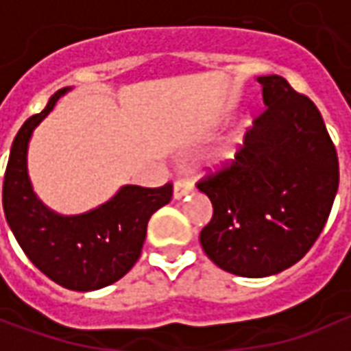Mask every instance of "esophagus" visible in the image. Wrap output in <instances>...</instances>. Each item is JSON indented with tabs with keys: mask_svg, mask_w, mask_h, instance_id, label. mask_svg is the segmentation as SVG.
<instances>
[{
	"mask_svg": "<svg viewBox=\"0 0 351 351\" xmlns=\"http://www.w3.org/2000/svg\"><path fill=\"white\" fill-rule=\"evenodd\" d=\"M191 191H193V186L188 180H176L175 186H173V197L182 199L190 195Z\"/></svg>",
	"mask_w": 351,
	"mask_h": 351,
	"instance_id": "esophagus-1",
	"label": "esophagus"
}]
</instances>
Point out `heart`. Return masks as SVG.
<instances>
[{
	"label": "heart",
	"instance_id": "b5f03b06",
	"mask_svg": "<svg viewBox=\"0 0 351 351\" xmlns=\"http://www.w3.org/2000/svg\"><path fill=\"white\" fill-rule=\"evenodd\" d=\"M233 154H235V150H233L231 146H223V148L216 150L213 156H208V158L203 161V169H210V171H214V169H221L223 165H228L229 161L233 160Z\"/></svg>",
	"mask_w": 351,
	"mask_h": 351
}]
</instances>
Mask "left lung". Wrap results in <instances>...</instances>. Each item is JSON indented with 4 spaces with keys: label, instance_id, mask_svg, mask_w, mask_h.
I'll return each mask as SVG.
<instances>
[{
    "label": "left lung",
    "instance_id": "8db88e82",
    "mask_svg": "<svg viewBox=\"0 0 351 351\" xmlns=\"http://www.w3.org/2000/svg\"><path fill=\"white\" fill-rule=\"evenodd\" d=\"M258 82L267 108L233 163L197 184L214 210L201 246L244 278L278 274L304 258L339 190V158L316 105L278 75Z\"/></svg>",
    "mask_w": 351,
    "mask_h": 351
}]
</instances>
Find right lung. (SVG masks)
<instances>
[{"instance_id": "1", "label": "right lung", "mask_w": 351, "mask_h": 351, "mask_svg": "<svg viewBox=\"0 0 351 351\" xmlns=\"http://www.w3.org/2000/svg\"><path fill=\"white\" fill-rule=\"evenodd\" d=\"M69 90H58L45 110L27 118L16 133L5 171L3 210L20 248L43 274L73 291H93L114 284L137 263L148 220L171 201L173 186L125 184L107 203L84 214L50 210L27 175V146L35 128Z\"/></svg>"}]
</instances>
